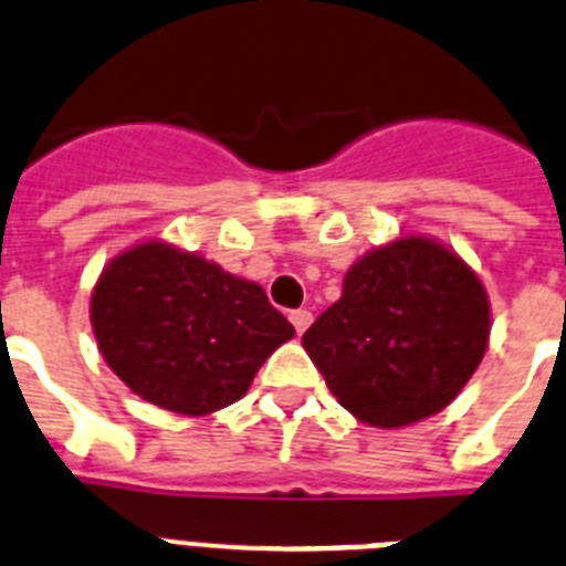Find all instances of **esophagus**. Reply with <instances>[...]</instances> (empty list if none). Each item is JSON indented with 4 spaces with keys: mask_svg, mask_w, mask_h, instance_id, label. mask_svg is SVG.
<instances>
[{
    "mask_svg": "<svg viewBox=\"0 0 566 566\" xmlns=\"http://www.w3.org/2000/svg\"><path fill=\"white\" fill-rule=\"evenodd\" d=\"M311 322H313V313L311 311H293V313H290V324L296 327L298 336H302V333L307 331V327H311Z\"/></svg>",
    "mask_w": 566,
    "mask_h": 566,
    "instance_id": "34e87169",
    "label": "esophagus"
}]
</instances>
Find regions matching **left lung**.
Segmentation results:
<instances>
[{
	"mask_svg": "<svg viewBox=\"0 0 566 566\" xmlns=\"http://www.w3.org/2000/svg\"><path fill=\"white\" fill-rule=\"evenodd\" d=\"M488 336L479 276L441 244L410 235L358 259L302 344L338 405L367 424L401 427L459 396Z\"/></svg>",
	"mask_w": 566,
	"mask_h": 566,
	"instance_id": "1",
	"label": "left lung"
}]
</instances>
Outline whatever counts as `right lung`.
<instances>
[{
    "mask_svg": "<svg viewBox=\"0 0 566 566\" xmlns=\"http://www.w3.org/2000/svg\"><path fill=\"white\" fill-rule=\"evenodd\" d=\"M91 322L111 370L142 399L181 416L222 410L293 324L253 282L193 253L147 242L96 282Z\"/></svg>",
    "mask_w": 566,
    "mask_h": 566,
    "instance_id": "add662e5",
    "label": "right lung"
}]
</instances>
